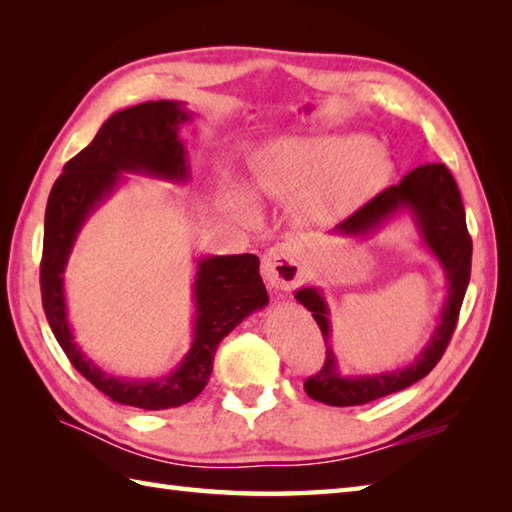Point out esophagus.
Instances as JSON below:
<instances>
[{
  "instance_id": "34e87169",
  "label": "esophagus",
  "mask_w": 512,
  "mask_h": 512,
  "mask_svg": "<svg viewBox=\"0 0 512 512\" xmlns=\"http://www.w3.org/2000/svg\"><path fill=\"white\" fill-rule=\"evenodd\" d=\"M262 273L266 284L275 290H290L301 279V266L290 242H279L264 255Z\"/></svg>"
}]
</instances>
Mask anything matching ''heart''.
<instances>
[{
  "mask_svg": "<svg viewBox=\"0 0 512 512\" xmlns=\"http://www.w3.org/2000/svg\"><path fill=\"white\" fill-rule=\"evenodd\" d=\"M389 173L387 151L361 134L284 138L257 151L250 165L255 189L270 198H292L299 220L308 224H328L356 211ZM226 187L239 209H253L246 189L233 182Z\"/></svg>",
  "mask_w": 512,
  "mask_h": 512,
  "instance_id": "b5f03b06",
  "label": "heart"
}]
</instances>
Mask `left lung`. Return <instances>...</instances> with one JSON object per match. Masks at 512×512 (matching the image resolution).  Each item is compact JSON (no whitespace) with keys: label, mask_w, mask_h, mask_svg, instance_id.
Segmentation results:
<instances>
[{"label":"left lung","mask_w":512,"mask_h":512,"mask_svg":"<svg viewBox=\"0 0 512 512\" xmlns=\"http://www.w3.org/2000/svg\"><path fill=\"white\" fill-rule=\"evenodd\" d=\"M400 206H409L418 215L424 239H427L433 253L438 255L444 270H447L451 286L447 306H444L442 312V323L438 325L436 334H433L431 343L424 347L418 361L402 369V372L367 378H343L336 372V361L328 343L330 323L325 303L317 290H299L295 295L297 301L312 312L325 341L323 365L303 383V389H306V394L312 400L325 402V405L332 407H356L396 394V391L407 389L409 385L427 376L438 365L453 339L466 286H469L471 279L473 239L469 235V228H466V213L460 189L447 167L438 162V165H422L413 169L402 178L400 184H391L385 191H380L376 198L363 204L361 209L352 213L336 228L341 233L361 235L369 231V228H374L378 222H383L387 215L398 211Z\"/></svg>","instance_id":"8db88e82"}]
</instances>
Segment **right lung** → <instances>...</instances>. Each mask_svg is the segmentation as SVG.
<instances>
[{
  "instance_id": "obj_1",
  "label": "right lung",
  "mask_w": 512,
  "mask_h": 512,
  "mask_svg": "<svg viewBox=\"0 0 512 512\" xmlns=\"http://www.w3.org/2000/svg\"><path fill=\"white\" fill-rule=\"evenodd\" d=\"M189 121L180 103L151 101L112 114L92 143L65 162L46 206L43 253L39 266L41 303L54 339L85 380L121 405L158 411L180 407L206 387L217 345L244 317L268 303L257 255L211 257L200 262L195 281V339L176 372L160 380H118L85 361L72 343L65 319L63 268L85 217L112 191L118 171H147L182 180L187 154L178 125Z\"/></svg>"
}]
</instances>
